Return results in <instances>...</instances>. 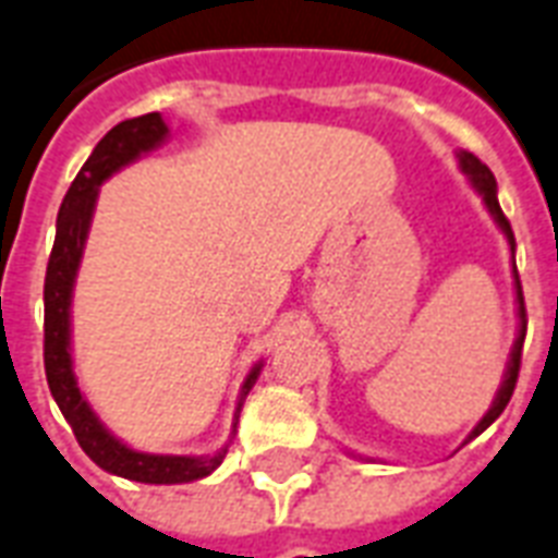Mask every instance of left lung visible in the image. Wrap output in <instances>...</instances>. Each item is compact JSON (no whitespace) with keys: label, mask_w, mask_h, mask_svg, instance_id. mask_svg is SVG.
Returning a JSON list of instances; mask_svg holds the SVG:
<instances>
[{"label":"left lung","mask_w":558,"mask_h":558,"mask_svg":"<svg viewBox=\"0 0 558 558\" xmlns=\"http://www.w3.org/2000/svg\"><path fill=\"white\" fill-rule=\"evenodd\" d=\"M458 165H461V171L468 174V180L473 183V189H476L478 195H482V201H485V206H488V213L494 216V221H497V227L506 233V239H509L511 245V259H514V233H511V225L509 218L502 216V209H499V201H497V180H494V174H490L488 165H482L473 156V153L461 150L458 153ZM511 271H514V290H518V316H521V328H518V340H514V349H511V357H509V369H506V381H502V387H499L497 399H494V405L488 408V414L478 420V426L470 432L468 440H473L476 435H482L485 428L497 420L502 411H506V405H509L511 393H514V384H518V373H521V352H523V337H526V307H523V290H521V278H518V266H511Z\"/></svg>","instance_id":"obj_1"}]
</instances>
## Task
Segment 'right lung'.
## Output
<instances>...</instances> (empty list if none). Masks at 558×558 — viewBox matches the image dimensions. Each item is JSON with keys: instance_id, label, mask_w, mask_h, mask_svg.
I'll list each match as a JSON object with an SVG mask.
<instances>
[{"instance_id": "1", "label": "right lung", "mask_w": 558, "mask_h": 558, "mask_svg": "<svg viewBox=\"0 0 558 558\" xmlns=\"http://www.w3.org/2000/svg\"><path fill=\"white\" fill-rule=\"evenodd\" d=\"M165 135H168V126H165L159 111L118 123L114 130L102 135L100 144L94 147L88 162L82 165V171L70 183L68 195L61 201L59 221H56V245L49 254L47 280H44V366H47L49 393L59 402L61 414H64L73 435L80 440V447L85 449V456L94 464H100L102 470H109L114 476L147 482V485H180V482H195V478L209 476L225 461L227 447L218 449L216 456H153V452L130 449L111 435L109 428L100 423V416L90 411L80 384H76V375H73L70 299H73V283H76V271H80L100 185L114 171H121L123 165L135 162L142 153L159 147ZM259 366L263 363H257L242 384L236 420L247 390L257 381Z\"/></svg>"}]
</instances>
